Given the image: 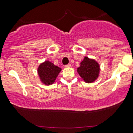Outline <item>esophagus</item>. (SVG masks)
Instances as JSON below:
<instances>
[{
	"label": "esophagus",
	"mask_w": 133,
	"mask_h": 133,
	"mask_svg": "<svg viewBox=\"0 0 133 133\" xmlns=\"http://www.w3.org/2000/svg\"><path fill=\"white\" fill-rule=\"evenodd\" d=\"M65 68H70V67H71V64H68V65H65Z\"/></svg>",
	"instance_id": "esophagus-1"
}]
</instances>
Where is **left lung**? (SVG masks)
<instances>
[{"instance_id": "1", "label": "left lung", "mask_w": 133, "mask_h": 133, "mask_svg": "<svg viewBox=\"0 0 133 133\" xmlns=\"http://www.w3.org/2000/svg\"><path fill=\"white\" fill-rule=\"evenodd\" d=\"M80 65L77 72L85 82L92 83L98 78L100 68L96 60L85 57Z\"/></svg>"}]
</instances>
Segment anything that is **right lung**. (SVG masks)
Instances as JSON below:
<instances>
[{"label":"right lung","instance_id":"obj_1","mask_svg":"<svg viewBox=\"0 0 133 133\" xmlns=\"http://www.w3.org/2000/svg\"><path fill=\"white\" fill-rule=\"evenodd\" d=\"M62 69L49 61L41 63L38 68V75L41 81L45 85H51L55 81Z\"/></svg>","mask_w":133,"mask_h":133}]
</instances>
